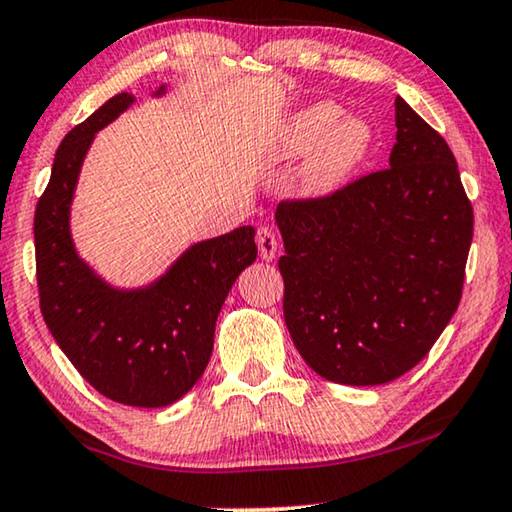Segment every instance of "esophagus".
Here are the masks:
<instances>
[{"label":"esophagus","mask_w":512,"mask_h":512,"mask_svg":"<svg viewBox=\"0 0 512 512\" xmlns=\"http://www.w3.org/2000/svg\"><path fill=\"white\" fill-rule=\"evenodd\" d=\"M257 246L259 255L266 262H273L275 255H278V237H275V232L269 230V227H259L257 230Z\"/></svg>","instance_id":"obj_1"}]
</instances>
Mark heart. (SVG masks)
Wrapping results in <instances>:
<instances>
[{
    "mask_svg": "<svg viewBox=\"0 0 512 512\" xmlns=\"http://www.w3.org/2000/svg\"><path fill=\"white\" fill-rule=\"evenodd\" d=\"M344 116L335 102H316L291 113L273 134L271 161L282 164L310 154L300 173L305 196H332L369 157L373 129L360 118Z\"/></svg>",
    "mask_w": 512,
    "mask_h": 512,
    "instance_id": "obj_1",
    "label": "heart"
}]
</instances>
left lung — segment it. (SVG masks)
I'll return each mask as SVG.
<instances>
[{"mask_svg": "<svg viewBox=\"0 0 512 512\" xmlns=\"http://www.w3.org/2000/svg\"><path fill=\"white\" fill-rule=\"evenodd\" d=\"M394 107L389 168L275 209L289 335L339 385H383L426 358L458 310L472 246L451 148L408 102Z\"/></svg>", "mask_w": 512, "mask_h": 512, "instance_id": "8db88e82", "label": "left lung"}]
</instances>
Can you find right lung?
I'll use <instances>...</instances> for the list:
<instances>
[{"label":"right lung","instance_id":"obj_1","mask_svg":"<svg viewBox=\"0 0 512 512\" xmlns=\"http://www.w3.org/2000/svg\"><path fill=\"white\" fill-rule=\"evenodd\" d=\"M132 102V93L113 95L56 150L34 218L36 280L47 328L81 376L116 403L164 408L205 373L218 312L239 273L255 262L257 246L250 225L198 241L139 289L111 287L79 257L70 205L81 164L95 134Z\"/></svg>","mask_w":512,"mask_h":512}]
</instances>
